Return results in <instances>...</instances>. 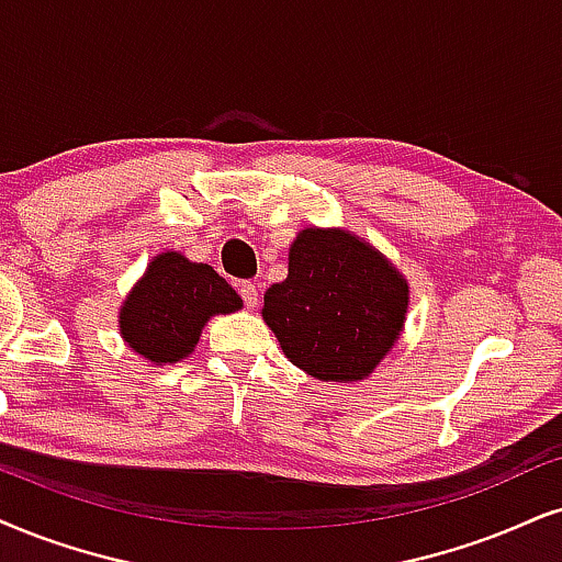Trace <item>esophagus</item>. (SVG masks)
Segmentation results:
<instances>
[{"mask_svg": "<svg viewBox=\"0 0 562 562\" xmlns=\"http://www.w3.org/2000/svg\"><path fill=\"white\" fill-rule=\"evenodd\" d=\"M238 293H240V297H244L246 308H257V303H259V290H257V285H254V282H240Z\"/></svg>", "mask_w": 562, "mask_h": 562, "instance_id": "34e87169", "label": "esophagus"}]
</instances>
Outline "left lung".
Segmentation results:
<instances>
[{
    "instance_id": "8db88e82",
    "label": "left lung",
    "mask_w": 562,
    "mask_h": 562,
    "mask_svg": "<svg viewBox=\"0 0 562 562\" xmlns=\"http://www.w3.org/2000/svg\"><path fill=\"white\" fill-rule=\"evenodd\" d=\"M409 288L400 269L363 238L305 228L288 277L265 293L261 316L290 363L318 381H360L400 339Z\"/></svg>"
}]
</instances>
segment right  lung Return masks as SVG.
Segmentation results:
<instances>
[{
	"mask_svg": "<svg viewBox=\"0 0 562 562\" xmlns=\"http://www.w3.org/2000/svg\"><path fill=\"white\" fill-rule=\"evenodd\" d=\"M244 301L210 265L179 251L158 254L119 311V331L134 352L155 366L189 358L204 324L233 314Z\"/></svg>",
	"mask_w": 562,
	"mask_h": 562,
	"instance_id": "1",
	"label": "right lung"
}]
</instances>
